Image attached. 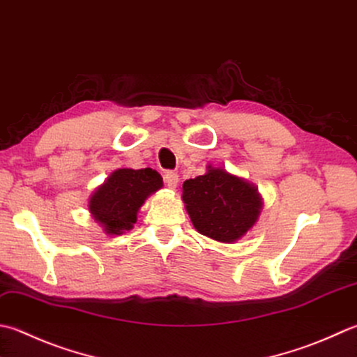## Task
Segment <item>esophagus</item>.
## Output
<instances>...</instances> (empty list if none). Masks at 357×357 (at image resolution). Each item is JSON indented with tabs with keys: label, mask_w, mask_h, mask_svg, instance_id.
Listing matches in <instances>:
<instances>
[{
	"label": "esophagus",
	"mask_w": 357,
	"mask_h": 357,
	"mask_svg": "<svg viewBox=\"0 0 357 357\" xmlns=\"http://www.w3.org/2000/svg\"><path fill=\"white\" fill-rule=\"evenodd\" d=\"M164 179H165V184L169 185L170 188H176L178 183H179V176L176 172H167L164 174Z\"/></svg>",
	"instance_id": "obj_1"
}]
</instances>
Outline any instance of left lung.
<instances>
[{
	"label": "left lung",
	"mask_w": 357,
	"mask_h": 357,
	"mask_svg": "<svg viewBox=\"0 0 357 357\" xmlns=\"http://www.w3.org/2000/svg\"><path fill=\"white\" fill-rule=\"evenodd\" d=\"M183 201L195 229L221 243H234L246 235L263 207L254 184L212 165L206 174L185 181Z\"/></svg>",
	"instance_id": "left-lung-1"
}]
</instances>
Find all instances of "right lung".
Returning <instances> with one entry per match:
<instances>
[{
  "instance_id": "right-lung-1",
  "label": "right lung",
  "mask_w": 357,
  "mask_h": 357,
  "mask_svg": "<svg viewBox=\"0 0 357 357\" xmlns=\"http://www.w3.org/2000/svg\"><path fill=\"white\" fill-rule=\"evenodd\" d=\"M162 187V178L153 169H119L91 195L88 208L108 235L132 229L137 212L151 193Z\"/></svg>"
}]
</instances>
